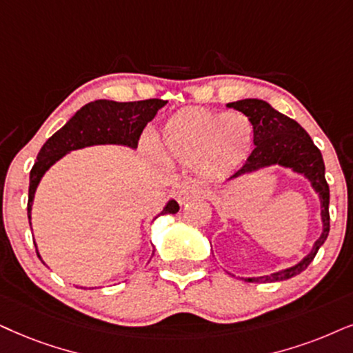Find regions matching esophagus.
<instances>
[{"label": "esophagus", "instance_id": "34e87169", "mask_svg": "<svg viewBox=\"0 0 353 353\" xmlns=\"http://www.w3.org/2000/svg\"><path fill=\"white\" fill-rule=\"evenodd\" d=\"M203 194V189L199 184H184L179 187V190L176 192V199L181 205L189 202L190 199L199 197V195Z\"/></svg>", "mask_w": 353, "mask_h": 353}]
</instances>
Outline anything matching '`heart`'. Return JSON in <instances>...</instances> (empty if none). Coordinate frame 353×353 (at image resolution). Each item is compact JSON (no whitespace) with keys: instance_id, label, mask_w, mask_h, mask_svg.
<instances>
[{"instance_id":"1","label":"heart","mask_w":353,"mask_h":353,"mask_svg":"<svg viewBox=\"0 0 353 353\" xmlns=\"http://www.w3.org/2000/svg\"><path fill=\"white\" fill-rule=\"evenodd\" d=\"M254 143V125L243 112L189 109L172 115L156 138L166 161L197 164L205 174L231 172L248 158Z\"/></svg>"}]
</instances>
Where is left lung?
I'll return each mask as SVG.
<instances>
[{"label": "left lung", "mask_w": 353, "mask_h": 353, "mask_svg": "<svg viewBox=\"0 0 353 353\" xmlns=\"http://www.w3.org/2000/svg\"><path fill=\"white\" fill-rule=\"evenodd\" d=\"M226 105L233 107L251 119L254 125V145H256L244 166L238 172H234L228 181L238 179L244 174L261 171L264 168L282 166L305 176L311 182V187L316 194L319 195L323 231L316 239L310 254L303 257L298 264L287 267V269L262 276H248L244 280L265 283L292 279V276L301 274L313 262L319 248L323 246L329 234V185L324 177L325 168L323 154L300 123L280 114L269 102L262 99H243L230 102Z\"/></svg>", "instance_id": "8db88e82"}]
</instances>
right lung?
Returning <instances> with one entry per match:
<instances>
[{"label":"right lung","instance_id":"right-lung-1","mask_svg":"<svg viewBox=\"0 0 353 353\" xmlns=\"http://www.w3.org/2000/svg\"><path fill=\"white\" fill-rule=\"evenodd\" d=\"M166 102L168 101L163 99H146L137 102L99 99L89 102V104L83 105L60 130L53 133L40 148L37 161H35L32 171H30L28 202L30 230H32L30 212H32L35 190H37V185L43 174L58 159L63 158L70 151L94 145H120L135 150L146 123L154 119V115L158 114L161 107L166 105ZM177 212H179V205H177L176 200H169L159 215H168V213L174 215ZM158 216H154V220ZM37 256L40 257L39 251Z\"/></svg>","mask_w":353,"mask_h":353}]
</instances>
